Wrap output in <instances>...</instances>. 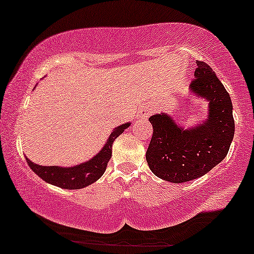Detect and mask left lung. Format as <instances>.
I'll return each instance as SVG.
<instances>
[{"mask_svg":"<svg viewBox=\"0 0 254 254\" xmlns=\"http://www.w3.org/2000/svg\"><path fill=\"white\" fill-rule=\"evenodd\" d=\"M192 92L209 101V118L202 127L184 130L166 115L151 116L153 125L145 159L161 179L185 183L208 173L228 154L234 136L233 105L209 64L197 61Z\"/></svg>","mask_w":254,"mask_h":254,"instance_id":"8db88e82","label":"left lung"}]
</instances>
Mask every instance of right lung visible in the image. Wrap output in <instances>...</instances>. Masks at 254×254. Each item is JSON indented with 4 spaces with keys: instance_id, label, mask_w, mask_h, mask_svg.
<instances>
[{
    "instance_id": "obj_1",
    "label": "right lung",
    "mask_w": 254,
    "mask_h": 254,
    "mask_svg": "<svg viewBox=\"0 0 254 254\" xmlns=\"http://www.w3.org/2000/svg\"><path fill=\"white\" fill-rule=\"evenodd\" d=\"M129 123L116 127L111 133L109 141L105 144L100 153L93 157L89 161L70 168L56 167V166H40L32 162L26 157V161L30 165L31 170L45 180L46 183L56 185L58 188L66 189V190H76L90 185L104 174L112 156V144L117 137L123 133V131L129 127Z\"/></svg>"
}]
</instances>
